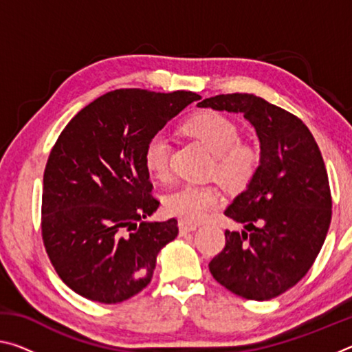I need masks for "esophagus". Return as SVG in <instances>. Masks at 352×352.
Instances as JSON below:
<instances>
[{
    "label": "esophagus",
    "mask_w": 352,
    "mask_h": 352,
    "mask_svg": "<svg viewBox=\"0 0 352 352\" xmlns=\"http://www.w3.org/2000/svg\"><path fill=\"white\" fill-rule=\"evenodd\" d=\"M195 228H197V226L189 225V223H186V222H180V223H178V230H180V234H182V236H183V234L192 233V231H195Z\"/></svg>",
    "instance_id": "34e87169"
}]
</instances>
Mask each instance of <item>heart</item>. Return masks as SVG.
I'll return each instance as SVG.
<instances>
[{
	"label": "heart",
	"mask_w": 352,
	"mask_h": 352,
	"mask_svg": "<svg viewBox=\"0 0 352 352\" xmlns=\"http://www.w3.org/2000/svg\"><path fill=\"white\" fill-rule=\"evenodd\" d=\"M183 132L197 140L212 153L210 175L231 190L245 189L261 166V148L253 141H242L241 129L222 113L205 110L183 124ZM170 146L164 135L147 141L144 166L160 182L170 178ZM222 204V194L214 184H184L164 199V210L186 223H200Z\"/></svg>",
	"instance_id": "1"
}]
</instances>
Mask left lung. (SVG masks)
Segmentation results:
<instances>
[{
	"instance_id": "1",
	"label": "left lung",
	"mask_w": 352,
	"mask_h": 352,
	"mask_svg": "<svg viewBox=\"0 0 352 352\" xmlns=\"http://www.w3.org/2000/svg\"><path fill=\"white\" fill-rule=\"evenodd\" d=\"M199 107L242 113L262 155L254 180L225 211L243 231H225L210 272L234 295L272 300L305 278L326 239L332 199L323 157L300 118L254 94H219Z\"/></svg>"
}]
</instances>
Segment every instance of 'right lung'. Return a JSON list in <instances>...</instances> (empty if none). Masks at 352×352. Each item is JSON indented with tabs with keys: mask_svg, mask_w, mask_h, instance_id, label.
Returning a JSON list of instances; mask_svg holds the SVG:
<instances>
[{
	"mask_svg": "<svg viewBox=\"0 0 352 352\" xmlns=\"http://www.w3.org/2000/svg\"><path fill=\"white\" fill-rule=\"evenodd\" d=\"M200 96L121 88L93 100L58 135L43 174L41 237L62 281L87 300L116 305L151 283L177 219L160 206L144 166L147 141Z\"/></svg>",
	"mask_w": 352,
	"mask_h": 352,
	"instance_id": "right-lung-1",
	"label": "right lung"
}]
</instances>
